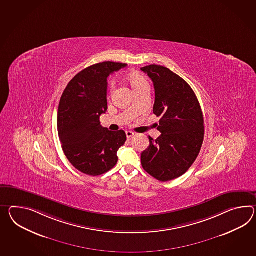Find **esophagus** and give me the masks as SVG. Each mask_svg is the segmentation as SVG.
<instances>
[{"instance_id": "34e87169", "label": "esophagus", "mask_w": 256, "mask_h": 256, "mask_svg": "<svg viewBox=\"0 0 256 256\" xmlns=\"http://www.w3.org/2000/svg\"><path fill=\"white\" fill-rule=\"evenodd\" d=\"M126 135L128 138H130L133 137V136L135 135V133L132 132V131H126Z\"/></svg>"}]
</instances>
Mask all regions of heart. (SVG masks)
<instances>
[{
	"mask_svg": "<svg viewBox=\"0 0 256 256\" xmlns=\"http://www.w3.org/2000/svg\"><path fill=\"white\" fill-rule=\"evenodd\" d=\"M128 80L130 82L131 86L133 87L134 90H137L138 88L148 85V82H147L144 76L138 73V72H135V71H132L128 74ZM114 85H116L114 80H111L109 82L110 92H112V90L114 88Z\"/></svg>",
	"mask_w": 256,
	"mask_h": 256,
	"instance_id": "b5f03b06",
	"label": "heart"
}]
</instances>
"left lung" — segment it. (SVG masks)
<instances>
[{
    "label": "left lung",
    "mask_w": 256,
    "mask_h": 256,
    "mask_svg": "<svg viewBox=\"0 0 256 256\" xmlns=\"http://www.w3.org/2000/svg\"><path fill=\"white\" fill-rule=\"evenodd\" d=\"M142 71L154 82V114L162 134L142 154L144 170L157 180H173L192 166L204 142V116L192 88L168 68L150 64Z\"/></svg>",
    "instance_id": "left-lung-1"
}]
</instances>
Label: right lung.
<instances>
[{
	"instance_id": "right-lung-1",
	"label": "right lung",
	"mask_w": 256,
	"mask_h": 256,
	"mask_svg": "<svg viewBox=\"0 0 256 256\" xmlns=\"http://www.w3.org/2000/svg\"><path fill=\"white\" fill-rule=\"evenodd\" d=\"M126 64L99 62L80 71L64 90L57 116L62 149L72 166L84 174L100 176L116 164L125 131L100 126L107 110V78Z\"/></svg>"
}]
</instances>
